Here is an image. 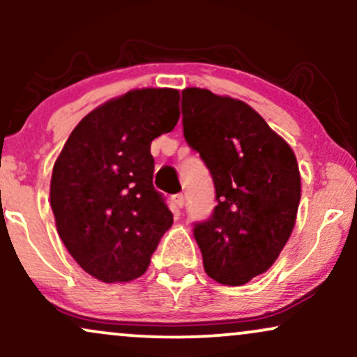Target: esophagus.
I'll list each match as a JSON object with an SVG mask.
<instances>
[{
  "label": "esophagus",
  "mask_w": 357,
  "mask_h": 357,
  "mask_svg": "<svg viewBox=\"0 0 357 357\" xmlns=\"http://www.w3.org/2000/svg\"><path fill=\"white\" fill-rule=\"evenodd\" d=\"M173 202L178 208H183L184 206V195H174Z\"/></svg>",
  "instance_id": "34e87169"
}]
</instances>
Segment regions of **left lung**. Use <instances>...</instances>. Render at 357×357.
<instances>
[{"instance_id": "1", "label": "left lung", "mask_w": 357, "mask_h": 357, "mask_svg": "<svg viewBox=\"0 0 357 357\" xmlns=\"http://www.w3.org/2000/svg\"><path fill=\"white\" fill-rule=\"evenodd\" d=\"M183 132L215 183L216 206L195 223L204 272L243 285L267 272L297 218L301 173L294 151L245 102L183 90Z\"/></svg>"}]
</instances>
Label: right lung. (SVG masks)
<instances>
[{"mask_svg":"<svg viewBox=\"0 0 357 357\" xmlns=\"http://www.w3.org/2000/svg\"><path fill=\"white\" fill-rule=\"evenodd\" d=\"M178 121V90H130L82 119L56 158L50 184L56 231L97 280L141 277L173 225L165 196L154 190L151 142Z\"/></svg>","mask_w":357,"mask_h":357,"instance_id":"1","label":"right lung"}]
</instances>
